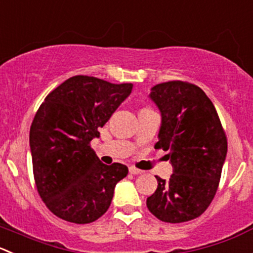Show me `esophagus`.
<instances>
[{
    "label": "esophagus",
    "mask_w": 253,
    "mask_h": 253,
    "mask_svg": "<svg viewBox=\"0 0 253 253\" xmlns=\"http://www.w3.org/2000/svg\"><path fill=\"white\" fill-rule=\"evenodd\" d=\"M129 173L131 174H142L141 169L136 168V167H129Z\"/></svg>",
    "instance_id": "esophagus-1"
}]
</instances>
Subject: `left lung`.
<instances>
[{
	"instance_id": "8db88e82",
	"label": "left lung",
	"mask_w": 253,
	"mask_h": 253,
	"mask_svg": "<svg viewBox=\"0 0 253 253\" xmlns=\"http://www.w3.org/2000/svg\"><path fill=\"white\" fill-rule=\"evenodd\" d=\"M162 114L156 148L168 151L173 174L156 176L158 188L147 208L161 221L179 224L199 217L216 194L227 138L216 109L199 86L173 80L152 87Z\"/></svg>"
}]
</instances>
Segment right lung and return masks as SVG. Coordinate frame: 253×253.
I'll return each mask as SVG.
<instances>
[{
	"label": "right lung",
	"mask_w": 253,
	"mask_h": 253,
	"mask_svg": "<svg viewBox=\"0 0 253 253\" xmlns=\"http://www.w3.org/2000/svg\"><path fill=\"white\" fill-rule=\"evenodd\" d=\"M131 91L129 83L77 75L39 106L29 131L33 175L39 197L55 216L89 224L110 208L115 186L128 168L101 163L90 142Z\"/></svg>",
	"instance_id": "right-lung-1"
}]
</instances>
